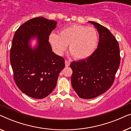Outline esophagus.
Segmentation results:
<instances>
[{
    "label": "esophagus",
    "instance_id": "1",
    "mask_svg": "<svg viewBox=\"0 0 131 131\" xmlns=\"http://www.w3.org/2000/svg\"><path fill=\"white\" fill-rule=\"evenodd\" d=\"M70 61H69L67 60H66L65 61V66L66 67H68V66H70Z\"/></svg>",
    "mask_w": 131,
    "mask_h": 131
}]
</instances>
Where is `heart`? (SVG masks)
I'll use <instances>...</instances> for the list:
<instances>
[{"instance_id": "1", "label": "heart", "mask_w": 131, "mask_h": 131, "mask_svg": "<svg viewBox=\"0 0 131 131\" xmlns=\"http://www.w3.org/2000/svg\"><path fill=\"white\" fill-rule=\"evenodd\" d=\"M48 41L53 52L61 56L67 48L74 58L82 60L90 57L98 43V35L95 28L74 24L60 30L59 35L52 33Z\"/></svg>"}]
</instances>
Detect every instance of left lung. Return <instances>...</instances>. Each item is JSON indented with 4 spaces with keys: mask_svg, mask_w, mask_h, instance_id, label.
<instances>
[{
    "mask_svg": "<svg viewBox=\"0 0 131 131\" xmlns=\"http://www.w3.org/2000/svg\"><path fill=\"white\" fill-rule=\"evenodd\" d=\"M88 23L94 25L99 34L97 49L87 58L70 64L71 85L83 99L95 98L112 86L121 61L119 44L112 33L97 23Z\"/></svg>",
    "mask_w": 131,
    "mask_h": 131,
    "instance_id": "8db88e82",
    "label": "left lung"
}]
</instances>
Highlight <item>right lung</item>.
I'll return each mask as SVG.
<instances>
[{
	"label": "right lung",
	"instance_id": "right-lung-1",
	"mask_svg": "<svg viewBox=\"0 0 131 131\" xmlns=\"http://www.w3.org/2000/svg\"><path fill=\"white\" fill-rule=\"evenodd\" d=\"M57 24L43 17L34 18L18 28L12 40L10 62L16 85L35 99H42L52 92L65 67L64 59L53 52L48 41ZM33 40L37 44L32 47Z\"/></svg>",
	"mask_w": 131,
	"mask_h": 131
}]
</instances>
